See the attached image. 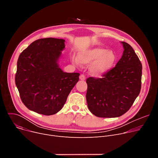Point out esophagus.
<instances>
[{"label":"esophagus","mask_w":158,"mask_h":158,"mask_svg":"<svg viewBox=\"0 0 158 158\" xmlns=\"http://www.w3.org/2000/svg\"><path fill=\"white\" fill-rule=\"evenodd\" d=\"M79 79H80L81 80H83V81L85 80V75L83 74H81L80 76H79Z\"/></svg>","instance_id":"34e87169"}]
</instances>
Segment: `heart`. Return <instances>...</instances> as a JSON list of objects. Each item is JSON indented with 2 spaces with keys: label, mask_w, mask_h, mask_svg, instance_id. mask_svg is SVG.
Instances as JSON below:
<instances>
[{
  "label": "heart",
  "mask_w": 158,
  "mask_h": 158,
  "mask_svg": "<svg viewBox=\"0 0 158 158\" xmlns=\"http://www.w3.org/2000/svg\"><path fill=\"white\" fill-rule=\"evenodd\" d=\"M117 60L116 54L112 51H107L102 48L87 49L80 51L77 58L73 57V62L79 64L93 62L90 67L91 72L96 76H102L114 67Z\"/></svg>",
  "instance_id": "obj_1"
}]
</instances>
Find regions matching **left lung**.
Returning <instances> with one entry per match:
<instances>
[{
	"label": "left lung",
	"instance_id": "1",
	"mask_svg": "<svg viewBox=\"0 0 158 158\" xmlns=\"http://www.w3.org/2000/svg\"><path fill=\"white\" fill-rule=\"evenodd\" d=\"M123 54L116 66L102 78L86 79V100L92 113L99 118H116L125 114L139 94L142 64L132 48L125 42Z\"/></svg>",
	"mask_w": 158,
	"mask_h": 158
}]
</instances>
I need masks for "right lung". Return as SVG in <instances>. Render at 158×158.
I'll use <instances>...</instances> for the list:
<instances>
[{"instance_id":"add662e5","label":"right lung","mask_w":158,"mask_h":158,"mask_svg":"<svg viewBox=\"0 0 158 158\" xmlns=\"http://www.w3.org/2000/svg\"><path fill=\"white\" fill-rule=\"evenodd\" d=\"M64 42L61 39H40L19 57L15 85L22 102L37 113H57L79 81V73H64L58 65Z\"/></svg>"}]
</instances>
